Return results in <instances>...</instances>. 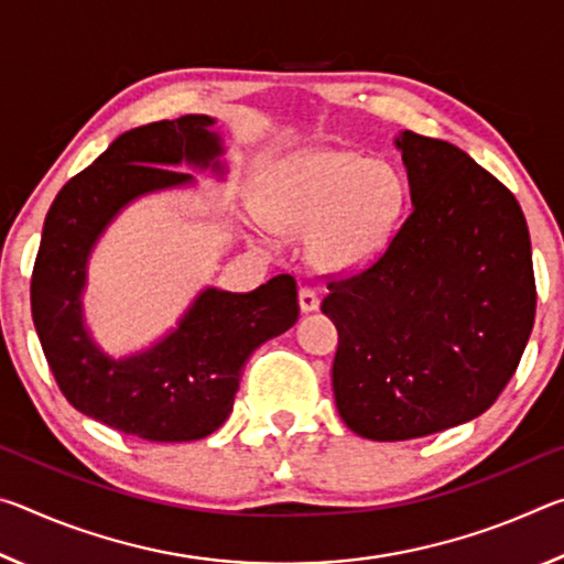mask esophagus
I'll list each match as a JSON object with an SVG mask.
<instances>
[{
	"instance_id": "obj_1",
	"label": "esophagus",
	"mask_w": 564,
	"mask_h": 564,
	"mask_svg": "<svg viewBox=\"0 0 564 564\" xmlns=\"http://www.w3.org/2000/svg\"><path fill=\"white\" fill-rule=\"evenodd\" d=\"M299 305H301L303 313L318 311V305H321L318 293L313 291V289H308V285H301V289H299Z\"/></svg>"
}]
</instances>
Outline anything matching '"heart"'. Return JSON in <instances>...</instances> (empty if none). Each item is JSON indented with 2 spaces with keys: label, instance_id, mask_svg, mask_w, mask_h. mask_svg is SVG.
Listing matches in <instances>:
<instances>
[{
  "label": "heart",
  "instance_id": "obj_1",
  "mask_svg": "<svg viewBox=\"0 0 564 564\" xmlns=\"http://www.w3.org/2000/svg\"><path fill=\"white\" fill-rule=\"evenodd\" d=\"M403 206V178L383 159L350 151H299L269 166L259 214L273 231L303 236L326 271L356 269L388 246Z\"/></svg>",
  "mask_w": 564,
  "mask_h": 564
}]
</instances>
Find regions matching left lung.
I'll return each instance as SVG.
<instances>
[{
    "label": "left lung",
    "instance_id": "left-lung-1",
    "mask_svg": "<svg viewBox=\"0 0 564 564\" xmlns=\"http://www.w3.org/2000/svg\"><path fill=\"white\" fill-rule=\"evenodd\" d=\"M410 214L366 271L330 281L336 408L368 441H410L485 413L528 346L534 273L522 208L447 141L400 131Z\"/></svg>",
    "mask_w": 564,
    "mask_h": 564
}]
</instances>
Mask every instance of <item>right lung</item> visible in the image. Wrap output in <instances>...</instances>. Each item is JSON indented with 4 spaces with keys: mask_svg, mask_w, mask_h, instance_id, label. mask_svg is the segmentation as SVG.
Returning a JSON list of instances; mask_svg holds the SVG:
<instances>
[{
    "mask_svg": "<svg viewBox=\"0 0 564 564\" xmlns=\"http://www.w3.org/2000/svg\"><path fill=\"white\" fill-rule=\"evenodd\" d=\"M216 119L186 113L131 129L56 194L32 273V318L64 398L113 431L151 443L202 441L226 423L243 362L299 321L293 275L251 293L208 285L176 328L131 356L113 358L84 323L82 295L94 246L137 198L194 186L188 164L224 178Z\"/></svg>",
    "mask_w": 564,
    "mask_h": 564,
    "instance_id": "obj_1",
    "label": "right lung"
}]
</instances>
